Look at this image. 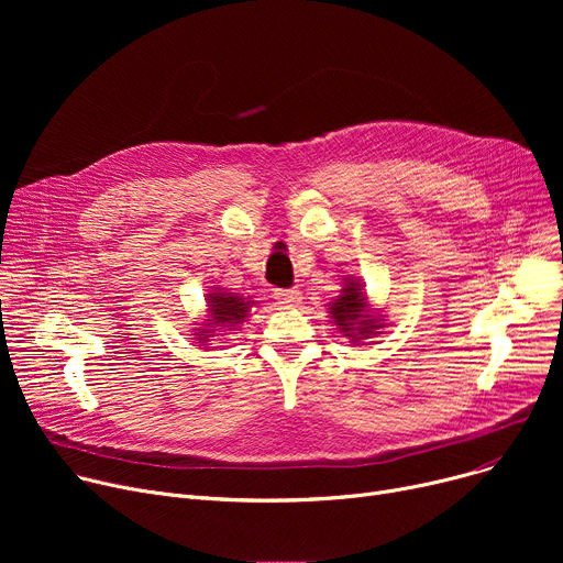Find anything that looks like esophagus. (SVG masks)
<instances>
[{
  "label": "esophagus",
  "instance_id": "1",
  "mask_svg": "<svg viewBox=\"0 0 563 563\" xmlns=\"http://www.w3.org/2000/svg\"><path fill=\"white\" fill-rule=\"evenodd\" d=\"M274 297L278 299V303H283L285 308H294L301 303V291L297 287H289V289H276Z\"/></svg>",
  "mask_w": 563,
  "mask_h": 563
}]
</instances>
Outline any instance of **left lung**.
<instances>
[{"mask_svg":"<svg viewBox=\"0 0 563 563\" xmlns=\"http://www.w3.org/2000/svg\"><path fill=\"white\" fill-rule=\"evenodd\" d=\"M329 310L340 331L353 342L369 338L376 333V329H380L378 319L374 314H367V299L358 280L349 278L342 294L331 303Z\"/></svg>","mask_w":563,"mask_h":563,"instance_id":"1","label":"left lung"}]
</instances>
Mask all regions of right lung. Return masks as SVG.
<instances>
[{
	"label": "right lung",
	"instance_id": "add662e5",
	"mask_svg": "<svg viewBox=\"0 0 563 563\" xmlns=\"http://www.w3.org/2000/svg\"><path fill=\"white\" fill-rule=\"evenodd\" d=\"M207 303H210V314H212V319H207V321L212 323V329H219V327L228 329V327H236V323L244 321L253 301H244L242 297H236V294H232V291H214V294H207ZM198 333L210 338L207 335L210 331L198 329ZM205 338H200V342H207Z\"/></svg>",
	"mask_w": 563,
	"mask_h": 563
}]
</instances>
